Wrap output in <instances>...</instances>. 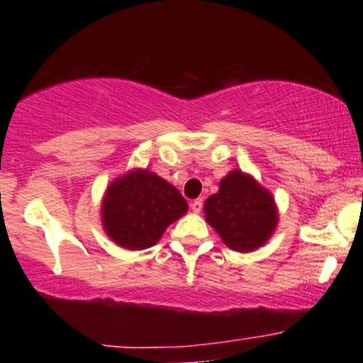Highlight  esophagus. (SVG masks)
<instances>
[{
	"instance_id": "esophagus-1",
	"label": "esophagus",
	"mask_w": 363,
	"mask_h": 363,
	"mask_svg": "<svg viewBox=\"0 0 363 363\" xmlns=\"http://www.w3.org/2000/svg\"><path fill=\"white\" fill-rule=\"evenodd\" d=\"M203 208V199H194V201H191V210L194 211V213H199Z\"/></svg>"
}]
</instances>
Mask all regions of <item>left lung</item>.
<instances>
[{"label":"left lung","mask_w":363,"mask_h":363,"mask_svg":"<svg viewBox=\"0 0 363 363\" xmlns=\"http://www.w3.org/2000/svg\"><path fill=\"white\" fill-rule=\"evenodd\" d=\"M205 216L223 242L239 252L266 244L278 223L272 193L237 169L222 179L218 193L206 199Z\"/></svg>","instance_id":"obj_1"}]
</instances>
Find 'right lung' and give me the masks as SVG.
<instances>
[{
  "label": "right lung",
  "mask_w": 363,
  "mask_h": 363,
  "mask_svg": "<svg viewBox=\"0 0 363 363\" xmlns=\"http://www.w3.org/2000/svg\"><path fill=\"white\" fill-rule=\"evenodd\" d=\"M187 211V201L165 179L135 169L112 181L102 199L106 234L129 251L148 249Z\"/></svg>",
  "instance_id": "add662e5"
}]
</instances>
